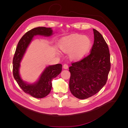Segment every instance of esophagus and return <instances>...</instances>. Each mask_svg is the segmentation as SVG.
<instances>
[{
	"instance_id": "1",
	"label": "esophagus",
	"mask_w": 128,
	"mask_h": 128,
	"mask_svg": "<svg viewBox=\"0 0 128 128\" xmlns=\"http://www.w3.org/2000/svg\"><path fill=\"white\" fill-rule=\"evenodd\" d=\"M63 68H64V69H68V65L67 64H64V66H63Z\"/></svg>"
}]
</instances>
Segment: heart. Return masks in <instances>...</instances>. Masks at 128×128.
I'll use <instances>...</instances> for the list:
<instances>
[{
	"label": "heart",
	"mask_w": 128,
	"mask_h": 128,
	"mask_svg": "<svg viewBox=\"0 0 128 128\" xmlns=\"http://www.w3.org/2000/svg\"><path fill=\"white\" fill-rule=\"evenodd\" d=\"M91 39L88 36L74 34L62 38L58 42L60 49L74 60H79L89 53L91 49Z\"/></svg>",
	"instance_id": "1"
}]
</instances>
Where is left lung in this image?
Wrapping results in <instances>:
<instances>
[{"instance_id": "obj_1", "label": "left lung", "mask_w": 128, "mask_h": 128, "mask_svg": "<svg viewBox=\"0 0 128 128\" xmlns=\"http://www.w3.org/2000/svg\"><path fill=\"white\" fill-rule=\"evenodd\" d=\"M94 44L90 53L69 68L72 94L79 99L94 95L106 85L111 64L108 46L102 35L93 29Z\"/></svg>"}]
</instances>
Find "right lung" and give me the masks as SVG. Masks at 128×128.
<instances>
[{"label":"right lung","mask_w":128,"mask_h":128,"mask_svg":"<svg viewBox=\"0 0 128 128\" xmlns=\"http://www.w3.org/2000/svg\"><path fill=\"white\" fill-rule=\"evenodd\" d=\"M52 28L38 27L26 32L18 41L13 60V76L20 88L24 92L36 98H43L51 91L52 80L56 77L62 70L61 64L49 66L42 73L38 81L34 84H28L23 81L19 74L20 62L26 48L34 36H49L52 34Z\"/></svg>","instance_id":"add662e5"}]
</instances>
